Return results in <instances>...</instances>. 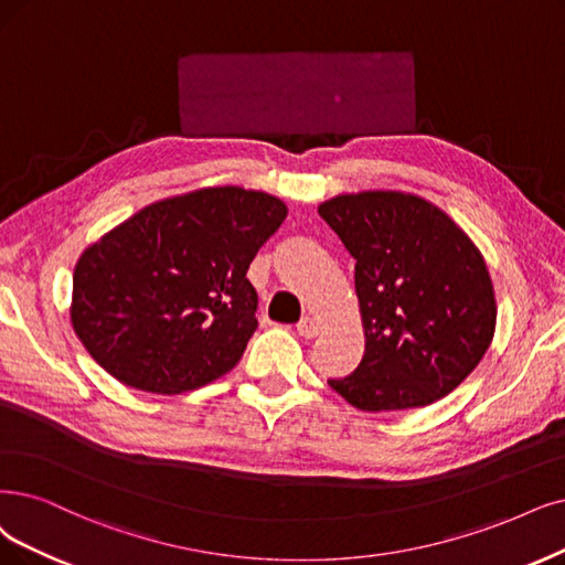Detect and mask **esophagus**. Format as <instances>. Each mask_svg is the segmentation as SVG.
I'll use <instances>...</instances> for the list:
<instances>
[{"mask_svg": "<svg viewBox=\"0 0 565 565\" xmlns=\"http://www.w3.org/2000/svg\"><path fill=\"white\" fill-rule=\"evenodd\" d=\"M319 321L317 319H311V317H305L300 323H298V332L302 338H307V340H315L317 335H319Z\"/></svg>", "mask_w": 565, "mask_h": 565, "instance_id": "esophagus-1", "label": "esophagus"}]
</instances>
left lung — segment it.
Returning a JSON list of instances; mask_svg holds the SVG:
<instances>
[{"mask_svg": "<svg viewBox=\"0 0 565 565\" xmlns=\"http://www.w3.org/2000/svg\"><path fill=\"white\" fill-rule=\"evenodd\" d=\"M356 260L365 353L328 380L365 412L426 407L484 359L495 330L487 263L443 209L395 191L338 195L319 206Z\"/></svg>", "mask_w": 565, "mask_h": 565, "instance_id": "left-lung-1", "label": "left lung"}]
</instances>
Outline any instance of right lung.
Segmentation results:
<instances>
[{"label":"right lung","mask_w":565,"mask_h":565,"mask_svg":"<svg viewBox=\"0 0 565 565\" xmlns=\"http://www.w3.org/2000/svg\"><path fill=\"white\" fill-rule=\"evenodd\" d=\"M286 204L237 185L143 206L83 250L72 326L111 377L174 395L233 370L258 321L246 279Z\"/></svg>","instance_id":"add662e5"}]
</instances>
